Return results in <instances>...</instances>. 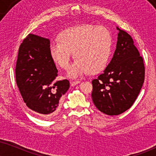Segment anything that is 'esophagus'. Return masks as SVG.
<instances>
[{"mask_svg":"<svg viewBox=\"0 0 156 156\" xmlns=\"http://www.w3.org/2000/svg\"><path fill=\"white\" fill-rule=\"evenodd\" d=\"M79 83H80V81H71L70 82L71 86H72V87H74V86L76 85V84H78Z\"/></svg>","mask_w":156,"mask_h":156,"instance_id":"1","label":"esophagus"}]
</instances>
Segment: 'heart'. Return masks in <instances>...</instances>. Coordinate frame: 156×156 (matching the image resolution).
Instances as JSON below:
<instances>
[{
	"instance_id": "obj_1",
	"label": "heart",
	"mask_w": 156,
	"mask_h": 156,
	"mask_svg": "<svg viewBox=\"0 0 156 156\" xmlns=\"http://www.w3.org/2000/svg\"><path fill=\"white\" fill-rule=\"evenodd\" d=\"M111 46L112 39L107 29L83 24L64 30L58 40H51L49 52L53 60L63 69L68 67L72 52L75 60L69 66L67 76L76 79L104 68L110 57Z\"/></svg>"
}]
</instances>
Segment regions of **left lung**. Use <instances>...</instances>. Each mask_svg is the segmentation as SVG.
Segmentation results:
<instances>
[{"label":"left lung","instance_id":"left-lung-1","mask_svg":"<svg viewBox=\"0 0 156 156\" xmlns=\"http://www.w3.org/2000/svg\"><path fill=\"white\" fill-rule=\"evenodd\" d=\"M119 30L111 62L92 81L93 103L101 112L116 116L128 110L137 99L145 80L143 59L131 36Z\"/></svg>","mask_w":156,"mask_h":156}]
</instances>
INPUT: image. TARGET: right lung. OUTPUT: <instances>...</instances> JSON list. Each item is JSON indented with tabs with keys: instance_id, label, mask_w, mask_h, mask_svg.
Returning a JSON list of instances; mask_svg holds the SVG:
<instances>
[{
	"instance_id": "right-lung-1",
	"label": "right lung",
	"mask_w": 156,
	"mask_h": 156,
	"mask_svg": "<svg viewBox=\"0 0 156 156\" xmlns=\"http://www.w3.org/2000/svg\"><path fill=\"white\" fill-rule=\"evenodd\" d=\"M50 40L29 34L19 49L16 81L27 106L44 118L59 111L61 96L69 88L67 80L55 81L58 69L49 52Z\"/></svg>"
}]
</instances>
